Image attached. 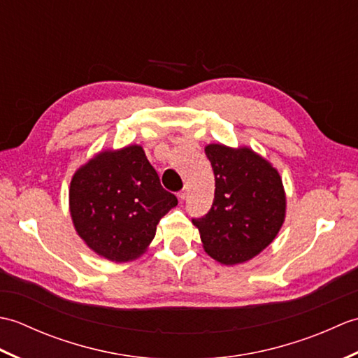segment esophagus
I'll return each instance as SVG.
<instances>
[{
    "instance_id": "obj_1",
    "label": "esophagus",
    "mask_w": 358,
    "mask_h": 358,
    "mask_svg": "<svg viewBox=\"0 0 358 358\" xmlns=\"http://www.w3.org/2000/svg\"><path fill=\"white\" fill-rule=\"evenodd\" d=\"M186 195H187V187L185 186V187L181 189V191L178 192V199H180V200H185V199H186Z\"/></svg>"
}]
</instances>
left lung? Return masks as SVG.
I'll return each instance as SVG.
<instances>
[{
	"mask_svg": "<svg viewBox=\"0 0 358 358\" xmlns=\"http://www.w3.org/2000/svg\"><path fill=\"white\" fill-rule=\"evenodd\" d=\"M215 175L214 203L192 218L206 252L223 264L248 262L275 238L285 220L286 196L278 172L248 148L209 144Z\"/></svg>",
	"mask_w": 358,
	"mask_h": 358,
	"instance_id": "obj_1",
	"label": "left lung"
}]
</instances>
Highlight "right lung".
I'll use <instances>...</instances> for the list:
<instances>
[{"label":"right lung","instance_id":"1","mask_svg":"<svg viewBox=\"0 0 358 358\" xmlns=\"http://www.w3.org/2000/svg\"><path fill=\"white\" fill-rule=\"evenodd\" d=\"M71 215L80 237L112 262L138 257L177 196L159 183L141 146L101 152L73 175Z\"/></svg>","mask_w":358,"mask_h":358}]
</instances>
